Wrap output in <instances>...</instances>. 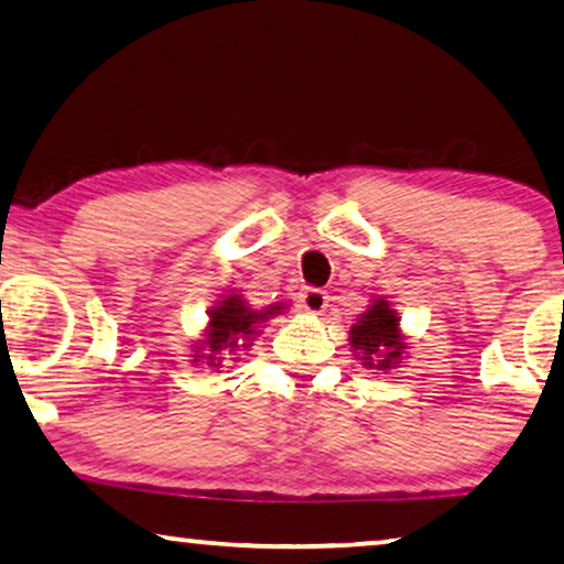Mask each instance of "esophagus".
<instances>
[{
	"instance_id": "34e87169",
	"label": "esophagus",
	"mask_w": 564,
	"mask_h": 564,
	"mask_svg": "<svg viewBox=\"0 0 564 564\" xmlns=\"http://www.w3.org/2000/svg\"><path fill=\"white\" fill-rule=\"evenodd\" d=\"M300 305L305 307V313L323 315V311H326V307H328V292L307 288L305 292H300Z\"/></svg>"
}]
</instances>
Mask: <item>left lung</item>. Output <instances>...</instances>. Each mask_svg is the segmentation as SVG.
Here are the masks:
<instances>
[{
  "label": "left lung",
  "instance_id": "1",
  "mask_svg": "<svg viewBox=\"0 0 564 564\" xmlns=\"http://www.w3.org/2000/svg\"><path fill=\"white\" fill-rule=\"evenodd\" d=\"M349 344L354 357L367 369H375V375L403 365L405 351L411 349L400 330V315L388 297H375L367 305V311L349 328Z\"/></svg>",
  "mask_w": 564,
  "mask_h": 564
}]
</instances>
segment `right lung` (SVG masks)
Segmentation results:
<instances>
[{
  "mask_svg": "<svg viewBox=\"0 0 564 564\" xmlns=\"http://www.w3.org/2000/svg\"><path fill=\"white\" fill-rule=\"evenodd\" d=\"M288 311V303H272L267 307H253L238 290H228L207 311V326L203 338L192 344V361H205L207 367L220 369L228 361H238L236 351L249 349L253 338L261 334L264 323L274 315Z\"/></svg>",
  "mask_w": 564,
  "mask_h": 564,
  "instance_id": "right-lung-1",
  "label": "right lung"
}]
</instances>
